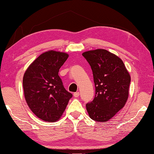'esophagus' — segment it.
Returning a JSON list of instances; mask_svg holds the SVG:
<instances>
[{"label":"esophagus","instance_id":"34e87169","mask_svg":"<svg viewBox=\"0 0 154 154\" xmlns=\"http://www.w3.org/2000/svg\"><path fill=\"white\" fill-rule=\"evenodd\" d=\"M73 96H74V97H75V98H77V97H79V92H75L74 94H73Z\"/></svg>","mask_w":154,"mask_h":154}]
</instances>
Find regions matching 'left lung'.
<instances>
[{"mask_svg":"<svg viewBox=\"0 0 154 154\" xmlns=\"http://www.w3.org/2000/svg\"><path fill=\"white\" fill-rule=\"evenodd\" d=\"M92 69L95 96L86 104L90 118L106 122L124 107L128 98L129 72L123 61L106 49H98L83 53Z\"/></svg>","mask_w":154,"mask_h":154,"instance_id":"left-lung-1","label":"left lung"}]
</instances>
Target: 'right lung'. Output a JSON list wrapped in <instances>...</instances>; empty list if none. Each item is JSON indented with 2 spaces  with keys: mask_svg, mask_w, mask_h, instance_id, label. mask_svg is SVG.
<instances>
[{
  "mask_svg": "<svg viewBox=\"0 0 154 154\" xmlns=\"http://www.w3.org/2000/svg\"><path fill=\"white\" fill-rule=\"evenodd\" d=\"M68 57L67 54L60 51L45 52L25 72V99L31 111L42 120H58L72 98V94L65 89L58 75L59 69Z\"/></svg>",
  "mask_w": 154,
  "mask_h": 154,
  "instance_id": "add662e5",
  "label": "right lung"
}]
</instances>
